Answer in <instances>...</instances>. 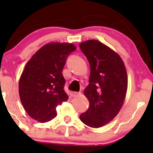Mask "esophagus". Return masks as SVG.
<instances>
[{
    "mask_svg": "<svg viewBox=\"0 0 153 153\" xmlns=\"http://www.w3.org/2000/svg\"><path fill=\"white\" fill-rule=\"evenodd\" d=\"M80 93H76V92H71L70 95L71 97H76V96L80 95Z\"/></svg>",
    "mask_w": 153,
    "mask_h": 153,
    "instance_id": "1",
    "label": "esophagus"
}]
</instances>
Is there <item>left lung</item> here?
Here are the masks:
<instances>
[{
    "instance_id": "8db88e82",
    "label": "left lung",
    "mask_w": 153,
    "mask_h": 153,
    "mask_svg": "<svg viewBox=\"0 0 153 153\" xmlns=\"http://www.w3.org/2000/svg\"><path fill=\"white\" fill-rule=\"evenodd\" d=\"M91 67L89 85L84 90L88 109L80 120L87 126L99 128L110 123L120 111L127 90V74L118 53L97 39L79 45Z\"/></svg>"
}]
</instances>
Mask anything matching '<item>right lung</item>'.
<instances>
[{"label": "right lung", "mask_w": 153, "mask_h": 153, "mask_svg": "<svg viewBox=\"0 0 153 153\" xmlns=\"http://www.w3.org/2000/svg\"><path fill=\"white\" fill-rule=\"evenodd\" d=\"M76 47L72 43L49 42L27 62L19 81V94L25 111L39 123L57 116L56 106L68 100L62 69Z\"/></svg>", "instance_id": "right-lung-1"}]
</instances>
